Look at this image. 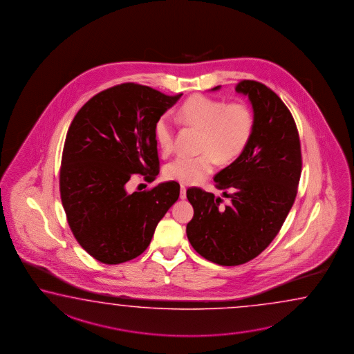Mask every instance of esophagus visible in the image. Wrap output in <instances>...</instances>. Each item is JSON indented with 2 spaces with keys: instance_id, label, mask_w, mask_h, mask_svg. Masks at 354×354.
<instances>
[{
  "instance_id": "34e87169",
  "label": "esophagus",
  "mask_w": 354,
  "mask_h": 354,
  "mask_svg": "<svg viewBox=\"0 0 354 354\" xmlns=\"http://www.w3.org/2000/svg\"><path fill=\"white\" fill-rule=\"evenodd\" d=\"M187 198V188L184 185L180 187V199H185Z\"/></svg>"
}]
</instances>
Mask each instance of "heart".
Here are the masks:
<instances>
[{"mask_svg":"<svg viewBox=\"0 0 354 354\" xmlns=\"http://www.w3.org/2000/svg\"><path fill=\"white\" fill-rule=\"evenodd\" d=\"M183 122L202 130L201 155L179 156L167 164L165 175L170 180L196 185L216 169V161L228 164L239 158L252 138L253 113L243 102H227L204 94H194L179 109ZM160 150H173L175 123L169 113L160 115L153 126Z\"/></svg>","mask_w":354,"mask_h":354,"instance_id":"b5f03b06","label":"heart"}]
</instances>
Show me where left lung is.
Here are the masks:
<instances>
[{"label":"left lung","instance_id":"1","mask_svg":"<svg viewBox=\"0 0 354 354\" xmlns=\"http://www.w3.org/2000/svg\"><path fill=\"white\" fill-rule=\"evenodd\" d=\"M236 91L248 95L254 124L245 151L214 176L231 203L222 205L201 188L187 190L194 208L189 242L222 266L253 260L272 242L295 202L303 165L296 123L281 98L256 80H241Z\"/></svg>","mask_w":354,"mask_h":354}]
</instances>
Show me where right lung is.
I'll return each instance as SVG.
<instances>
[{
  "label": "right lung",
  "instance_id": "obj_1",
  "mask_svg": "<svg viewBox=\"0 0 354 354\" xmlns=\"http://www.w3.org/2000/svg\"><path fill=\"white\" fill-rule=\"evenodd\" d=\"M181 95L123 83L95 94L71 123L60 198L74 237L95 260L117 265L140 256L178 201L176 181L132 194L126 183L133 174L146 180L159 174L153 126Z\"/></svg>",
  "mask_w": 354,
  "mask_h": 354
}]
</instances>
